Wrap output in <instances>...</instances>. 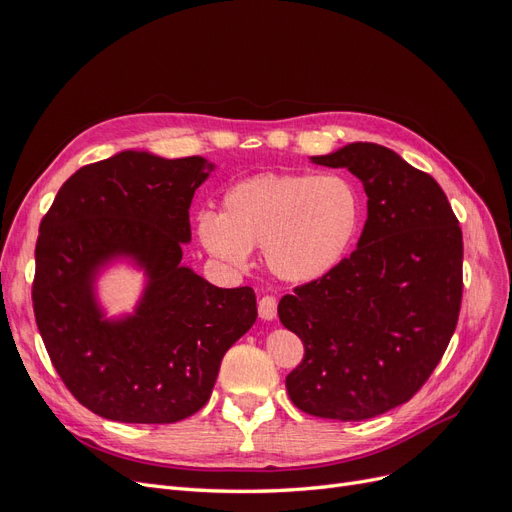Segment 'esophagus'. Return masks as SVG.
Returning <instances> with one entry per match:
<instances>
[{"mask_svg":"<svg viewBox=\"0 0 512 512\" xmlns=\"http://www.w3.org/2000/svg\"><path fill=\"white\" fill-rule=\"evenodd\" d=\"M258 314H260V318L262 320H275V316H277V301H275V297H262L260 301H258Z\"/></svg>","mask_w":512,"mask_h":512,"instance_id":"34e87169","label":"esophagus"}]
</instances>
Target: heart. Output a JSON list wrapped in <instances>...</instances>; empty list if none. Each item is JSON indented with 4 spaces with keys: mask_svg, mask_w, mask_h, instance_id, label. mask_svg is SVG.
<instances>
[{
    "mask_svg": "<svg viewBox=\"0 0 512 512\" xmlns=\"http://www.w3.org/2000/svg\"><path fill=\"white\" fill-rule=\"evenodd\" d=\"M361 215V196L342 175L258 173L230 185L220 213H200L196 235L228 267H243L262 247L275 277L309 284L346 258Z\"/></svg>",
    "mask_w": 512,
    "mask_h": 512,
    "instance_id": "heart-1",
    "label": "heart"
}]
</instances>
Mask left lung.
Returning a JSON list of instances; mask_svg holds the SVG:
<instances>
[{"mask_svg":"<svg viewBox=\"0 0 512 512\" xmlns=\"http://www.w3.org/2000/svg\"><path fill=\"white\" fill-rule=\"evenodd\" d=\"M309 162L348 168L363 183L367 220L348 258L277 305L305 348L286 389L307 414L365 421L406 404L451 342L461 228L438 181L393 149L348 143Z\"/></svg>","mask_w":512,"mask_h":512,"instance_id":"1","label":"left lung"}]
</instances>
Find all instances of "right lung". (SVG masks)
<instances>
[{
	"instance_id": "add662e5",
	"label": "right lung",
	"mask_w": 512,
	"mask_h": 512,
	"mask_svg": "<svg viewBox=\"0 0 512 512\" xmlns=\"http://www.w3.org/2000/svg\"><path fill=\"white\" fill-rule=\"evenodd\" d=\"M215 164L126 149L61 185L36 243L34 314L57 374L119 423H177L203 408L226 350L256 322L250 286L218 288L185 267L190 205ZM144 273L132 313L108 317L97 280Z\"/></svg>"
}]
</instances>
